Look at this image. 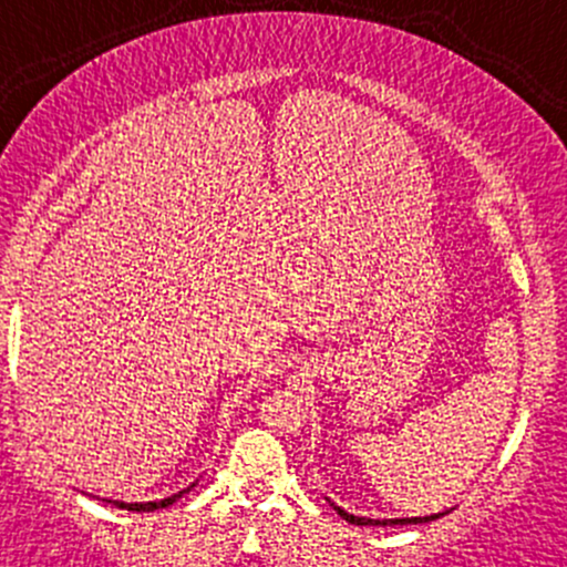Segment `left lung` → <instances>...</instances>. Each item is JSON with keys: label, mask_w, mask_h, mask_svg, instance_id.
Returning <instances> with one entry per match:
<instances>
[{"label": "left lung", "mask_w": 567, "mask_h": 567, "mask_svg": "<svg viewBox=\"0 0 567 567\" xmlns=\"http://www.w3.org/2000/svg\"><path fill=\"white\" fill-rule=\"evenodd\" d=\"M332 504V502H329ZM334 507V504H332ZM338 509V515L343 520H349V524H354V526H406V524H430V520H437V518H443V515H449V509L446 513H437V515H423V518H362V515H351V513H346L343 507H334Z\"/></svg>", "instance_id": "obj_1"}]
</instances>
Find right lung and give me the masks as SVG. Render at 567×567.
I'll list each match as a JSON object with an SVG mask.
<instances>
[{"label":"right lung","instance_id":"add662e5","mask_svg":"<svg viewBox=\"0 0 567 567\" xmlns=\"http://www.w3.org/2000/svg\"><path fill=\"white\" fill-rule=\"evenodd\" d=\"M190 487H196V482ZM190 487H185V491H179V493H174V496H168V498H161V502H141V504H126V502H110V504H115V507L118 509H132V513H152V509H163V507H168V504H174L177 502V498H183V493H188Z\"/></svg>","mask_w":567,"mask_h":567}]
</instances>
